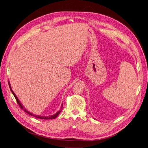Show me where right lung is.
Listing matches in <instances>:
<instances>
[{
	"label": "right lung",
	"instance_id": "obj_1",
	"mask_svg": "<svg viewBox=\"0 0 148 148\" xmlns=\"http://www.w3.org/2000/svg\"><path fill=\"white\" fill-rule=\"evenodd\" d=\"M8 84H9V87H10V90H11L12 94L13 95V96H14V97H15V99H16V102H17L18 104H19V106H20V108H21V109H23V110L25 112H26L27 114H29V115H31V116H33V117H36V118L40 119H44V120H49V119H56V118L57 117V116L59 115V114L60 113V112L62 111V108H63V104H62L61 109H60V110L58 111L56 114H53V115H51V116H47V117H46V116H39V115H34V114H32V113L29 112H28L27 110H26V109L25 108V107H24L23 106H22L21 103L20 102L19 99H18V97H17L15 95V94L14 92H13V91H12V88H11V86H10V84L9 82H8Z\"/></svg>",
	"mask_w": 148,
	"mask_h": 148
}]
</instances>
